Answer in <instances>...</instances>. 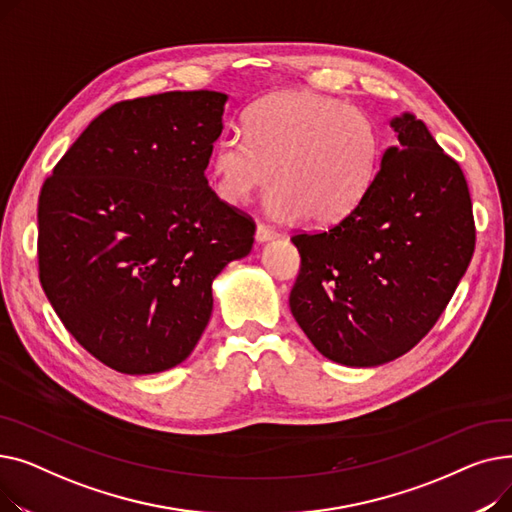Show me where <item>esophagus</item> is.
Here are the masks:
<instances>
[{"mask_svg": "<svg viewBox=\"0 0 512 512\" xmlns=\"http://www.w3.org/2000/svg\"><path fill=\"white\" fill-rule=\"evenodd\" d=\"M278 236L280 234L276 230H272L270 226H265V224H257V228H255V240L257 242H267V240H274Z\"/></svg>", "mask_w": 512, "mask_h": 512, "instance_id": "obj_1", "label": "esophagus"}]
</instances>
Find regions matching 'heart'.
<instances>
[{"label": "heart", "instance_id": "obj_1", "mask_svg": "<svg viewBox=\"0 0 512 512\" xmlns=\"http://www.w3.org/2000/svg\"><path fill=\"white\" fill-rule=\"evenodd\" d=\"M380 137L353 105L309 89L263 97L245 116V139L226 134L211 153L215 193L245 205L265 199L272 218L328 224L351 211L380 166Z\"/></svg>", "mask_w": 512, "mask_h": 512}]
</instances>
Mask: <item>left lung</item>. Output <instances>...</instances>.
<instances>
[{
	"instance_id": "obj_1",
	"label": "left lung",
	"mask_w": 512,
	"mask_h": 512,
	"mask_svg": "<svg viewBox=\"0 0 512 512\" xmlns=\"http://www.w3.org/2000/svg\"><path fill=\"white\" fill-rule=\"evenodd\" d=\"M398 145L361 201L290 240L301 270L290 311L317 351L348 367L388 363L429 332L475 251L465 174L413 114L390 122Z\"/></svg>"
}]
</instances>
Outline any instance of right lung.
Returning <instances> with one entry per match:
<instances>
[{"label":"right lung","mask_w":512,"mask_h":512,"mask_svg":"<svg viewBox=\"0 0 512 512\" xmlns=\"http://www.w3.org/2000/svg\"><path fill=\"white\" fill-rule=\"evenodd\" d=\"M228 95L170 91L99 114L39 195V280L76 342L128 375L193 353L211 282L249 255L255 222L205 178Z\"/></svg>","instance_id":"right-lung-1"}]
</instances>
